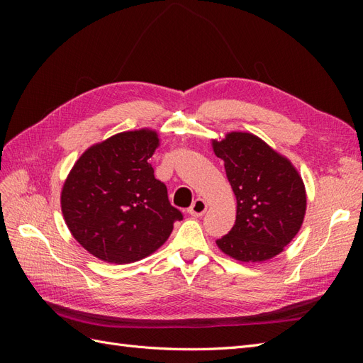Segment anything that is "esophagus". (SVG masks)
Returning <instances> with one entry per match:
<instances>
[{
	"instance_id": "34e87169",
	"label": "esophagus",
	"mask_w": 363,
	"mask_h": 363,
	"mask_svg": "<svg viewBox=\"0 0 363 363\" xmlns=\"http://www.w3.org/2000/svg\"><path fill=\"white\" fill-rule=\"evenodd\" d=\"M207 211V203L203 200V199H196L194 203H192V206L189 207V213L192 215V216H201L204 212Z\"/></svg>"
}]
</instances>
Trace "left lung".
I'll return each mask as SVG.
<instances>
[{
  "label": "left lung",
  "mask_w": 363,
  "mask_h": 363,
  "mask_svg": "<svg viewBox=\"0 0 363 363\" xmlns=\"http://www.w3.org/2000/svg\"><path fill=\"white\" fill-rule=\"evenodd\" d=\"M212 148L224 160L236 196V223L216 240L218 248L239 262L276 257L304 221L307 196L300 172L288 157L247 131L212 139Z\"/></svg>",
  "instance_id": "8db88e82"
}]
</instances>
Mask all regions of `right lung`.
Wrapping results in <instances>:
<instances>
[{"mask_svg":"<svg viewBox=\"0 0 363 363\" xmlns=\"http://www.w3.org/2000/svg\"><path fill=\"white\" fill-rule=\"evenodd\" d=\"M159 145L156 130L123 131L74 163L60 194L62 213L74 239L96 259L116 265L144 259L183 218L148 163Z\"/></svg>","mask_w":363,"mask_h":363,"instance_id":"1","label":"right lung"}]
</instances>
